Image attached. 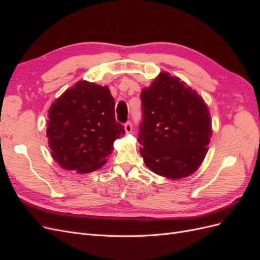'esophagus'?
I'll return each instance as SVG.
<instances>
[{
	"mask_svg": "<svg viewBox=\"0 0 260 260\" xmlns=\"http://www.w3.org/2000/svg\"><path fill=\"white\" fill-rule=\"evenodd\" d=\"M124 130H125V132H127V133H130L132 131V124H131L130 121L124 123Z\"/></svg>",
	"mask_w": 260,
	"mask_h": 260,
	"instance_id": "esophagus-1",
	"label": "esophagus"
}]
</instances>
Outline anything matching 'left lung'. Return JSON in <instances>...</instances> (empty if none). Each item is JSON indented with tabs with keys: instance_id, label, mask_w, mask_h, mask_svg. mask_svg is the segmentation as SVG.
<instances>
[{
	"instance_id": "left-lung-1",
	"label": "left lung",
	"mask_w": 260,
	"mask_h": 260,
	"mask_svg": "<svg viewBox=\"0 0 260 260\" xmlns=\"http://www.w3.org/2000/svg\"><path fill=\"white\" fill-rule=\"evenodd\" d=\"M140 154L154 174L177 180L199 169L212 136L208 107L180 78L161 72L141 92Z\"/></svg>"
}]
</instances>
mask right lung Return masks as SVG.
Wrapping results in <instances>:
<instances>
[{
  "label": "right lung",
  "mask_w": 260,
  "mask_h": 260,
  "mask_svg": "<svg viewBox=\"0 0 260 260\" xmlns=\"http://www.w3.org/2000/svg\"><path fill=\"white\" fill-rule=\"evenodd\" d=\"M46 137L53 159L61 168L89 174L113 153L124 135L115 119V100L108 86L80 80L55 100L49 109Z\"/></svg>",
  "instance_id": "add662e5"
}]
</instances>
